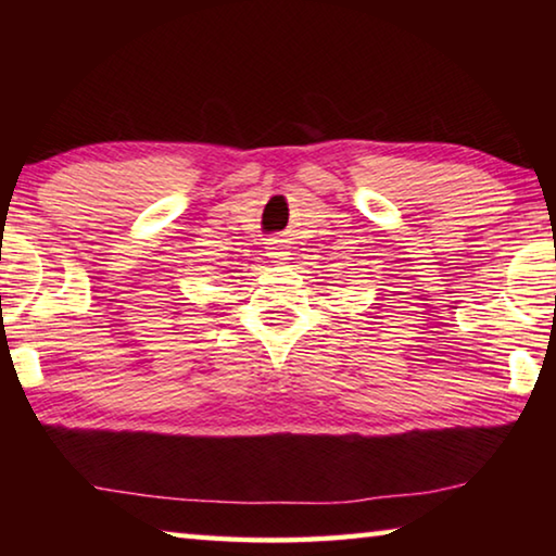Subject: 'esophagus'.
Returning <instances> with one entry per match:
<instances>
[{
	"mask_svg": "<svg viewBox=\"0 0 556 556\" xmlns=\"http://www.w3.org/2000/svg\"><path fill=\"white\" fill-rule=\"evenodd\" d=\"M267 255L275 260V262H281V260H289V240L287 238H269L267 240Z\"/></svg>",
	"mask_w": 556,
	"mask_h": 556,
	"instance_id": "34e87169",
	"label": "esophagus"
}]
</instances>
